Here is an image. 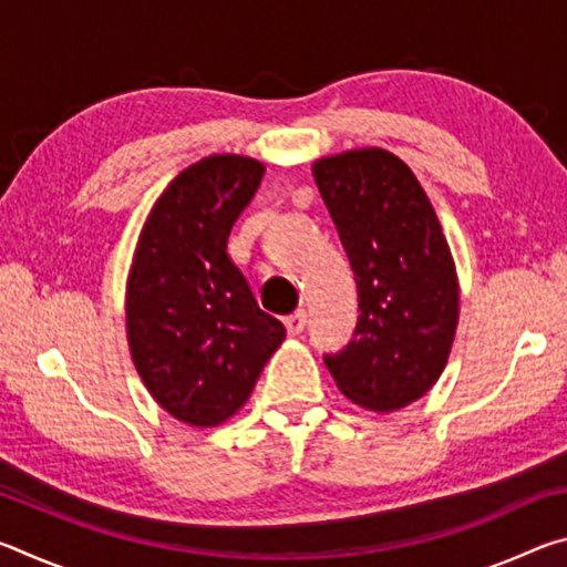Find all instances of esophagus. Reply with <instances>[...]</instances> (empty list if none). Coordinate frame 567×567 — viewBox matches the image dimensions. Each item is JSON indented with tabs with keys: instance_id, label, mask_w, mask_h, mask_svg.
<instances>
[{
	"instance_id": "esophagus-1",
	"label": "esophagus",
	"mask_w": 567,
	"mask_h": 567,
	"mask_svg": "<svg viewBox=\"0 0 567 567\" xmlns=\"http://www.w3.org/2000/svg\"><path fill=\"white\" fill-rule=\"evenodd\" d=\"M285 328L290 334H300L305 330V310H295L285 318Z\"/></svg>"
}]
</instances>
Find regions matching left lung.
Masks as SVG:
<instances>
[{"label":"left lung","mask_w":567,"mask_h":567,"mask_svg":"<svg viewBox=\"0 0 567 567\" xmlns=\"http://www.w3.org/2000/svg\"><path fill=\"white\" fill-rule=\"evenodd\" d=\"M315 182L358 282L352 340L324 354L352 402L388 412L425 395L457 328V275L443 227L405 162L385 150L318 159Z\"/></svg>","instance_id":"obj_1"}]
</instances>
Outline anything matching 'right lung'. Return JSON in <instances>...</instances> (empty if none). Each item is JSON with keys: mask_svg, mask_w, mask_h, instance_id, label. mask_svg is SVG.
Segmentation results:
<instances>
[{"mask_svg": "<svg viewBox=\"0 0 567 567\" xmlns=\"http://www.w3.org/2000/svg\"><path fill=\"white\" fill-rule=\"evenodd\" d=\"M265 167L215 155L169 182L140 235L127 282L134 368L169 415L213 427L245 405L285 324L260 310L227 255Z\"/></svg>", "mask_w": 567, "mask_h": 567, "instance_id": "obj_1", "label": "right lung"}]
</instances>
